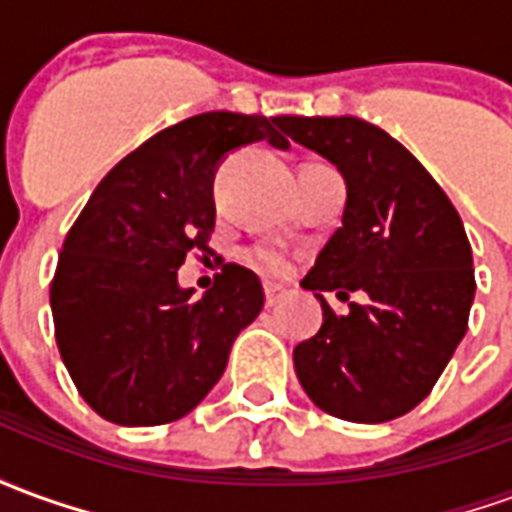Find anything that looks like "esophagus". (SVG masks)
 <instances>
[{
	"mask_svg": "<svg viewBox=\"0 0 512 512\" xmlns=\"http://www.w3.org/2000/svg\"><path fill=\"white\" fill-rule=\"evenodd\" d=\"M282 299H285V288H279V285H266V307H277Z\"/></svg>",
	"mask_w": 512,
	"mask_h": 512,
	"instance_id": "esophagus-1",
	"label": "esophagus"
}]
</instances>
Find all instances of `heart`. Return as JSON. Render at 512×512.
Masks as SVG:
<instances>
[{
	"label": "heart",
	"mask_w": 512,
	"mask_h": 512,
	"mask_svg": "<svg viewBox=\"0 0 512 512\" xmlns=\"http://www.w3.org/2000/svg\"><path fill=\"white\" fill-rule=\"evenodd\" d=\"M249 266L257 268L260 274H266V277H282V274H288L290 260L285 252H279V249H271V246H255V249H249Z\"/></svg>",
	"instance_id": "b5f03b06"
}]
</instances>
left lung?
Returning <instances> with one entry per match:
<instances>
[{"label":"left lung","instance_id":"obj_1","mask_svg":"<svg viewBox=\"0 0 512 512\" xmlns=\"http://www.w3.org/2000/svg\"><path fill=\"white\" fill-rule=\"evenodd\" d=\"M285 134L343 172V227L301 279L323 307L321 332L293 365L318 408L389 422L430 395L469 326L472 246L450 197L397 139L359 117H277ZM366 293L337 316L322 299Z\"/></svg>","mask_w":512,"mask_h":512}]
</instances>
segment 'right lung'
<instances>
[{
  "label": "right lung",
  "instance_id": "add662e5",
  "mask_svg": "<svg viewBox=\"0 0 512 512\" xmlns=\"http://www.w3.org/2000/svg\"><path fill=\"white\" fill-rule=\"evenodd\" d=\"M260 139L290 147L277 117L180 120L128 153L65 235L51 279L54 337L79 395L109 422L150 428L186 417L263 310L260 279L235 263L202 299L178 285L183 260L211 252L219 161Z\"/></svg>",
  "mask_w": 512,
  "mask_h": 512
}]
</instances>
